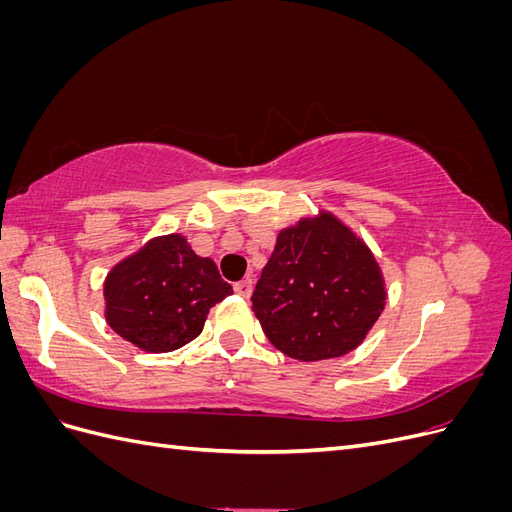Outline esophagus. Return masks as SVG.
I'll return each mask as SVG.
<instances>
[{
	"mask_svg": "<svg viewBox=\"0 0 512 512\" xmlns=\"http://www.w3.org/2000/svg\"><path fill=\"white\" fill-rule=\"evenodd\" d=\"M235 292L239 294V297H250L252 294V280H241L235 284Z\"/></svg>",
	"mask_w": 512,
	"mask_h": 512,
	"instance_id": "obj_1",
	"label": "esophagus"
}]
</instances>
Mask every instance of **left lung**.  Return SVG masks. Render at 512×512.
<instances>
[{
    "instance_id": "left-lung-1",
    "label": "left lung",
    "mask_w": 512,
    "mask_h": 512,
    "mask_svg": "<svg viewBox=\"0 0 512 512\" xmlns=\"http://www.w3.org/2000/svg\"><path fill=\"white\" fill-rule=\"evenodd\" d=\"M386 280L363 237L320 209L277 232L252 294L269 342L303 363L359 348L384 312Z\"/></svg>"
}]
</instances>
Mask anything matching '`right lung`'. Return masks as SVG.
<instances>
[{
  "mask_svg": "<svg viewBox=\"0 0 512 512\" xmlns=\"http://www.w3.org/2000/svg\"><path fill=\"white\" fill-rule=\"evenodd\" d=\"M104 320L143 352L190 344L209 309L232 294L211 258L198 256L181 232L149 239L106 273Z\"/></svg>",
  "mask_w": 512,
  "mask_h": 512,
  "instance_id": "obj_1",
  "label": "right lung"
}]
</instances>
